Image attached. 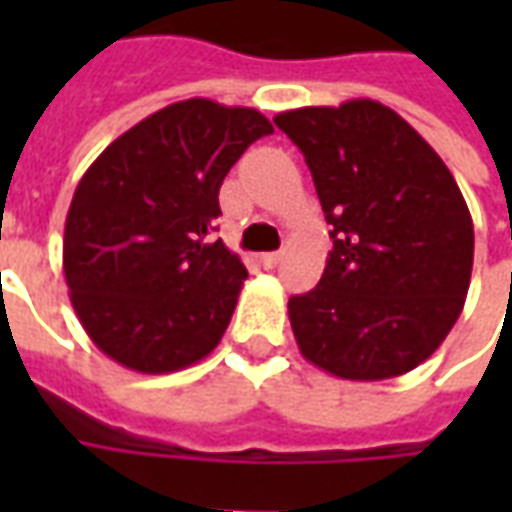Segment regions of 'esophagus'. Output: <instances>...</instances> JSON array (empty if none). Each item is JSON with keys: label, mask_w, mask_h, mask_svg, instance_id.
Instances as JSON below:
<instances>
[{"label": "esophagus", "mask_w": 512, "mask_h": 512, "mask_svg": "<svg viewBox=\"0 0 512 512\" xmlns=\"http://www.w3.org/2000/svg\"><path fill=\"white\" fill-rule=\"evenodd\" d=\"M279 260H282V255H279V252H266V255H260V263H263L266 268L279 266Z\"/></svg>", "instance_id": "obj_1"}]
</instances>
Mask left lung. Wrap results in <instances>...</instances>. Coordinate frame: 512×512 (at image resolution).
Returning <instances> with one entry per match:
<instances>
[{
	"label": "left lung",
	"instance_id": "obj_1",
	"mask_svg": "<svg viewBox=\"0 0 512 512\" xmlns=\"http://www.w3.org/2000/svg\"><path fill=\"white\" fill-rule=\"evenodd\" d=\"M332 224L318 288L288 301L301 356L348 381L422 365L458 321L474 224L439 153L389 106L354 98L274 117Z\"/></svg>",
	"mask_w": 512,
	"mask_h": 512
}]
</instances>
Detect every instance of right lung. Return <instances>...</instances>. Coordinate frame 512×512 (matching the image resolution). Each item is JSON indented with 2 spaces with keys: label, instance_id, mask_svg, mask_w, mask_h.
<instances>
[{
  "label": "right lung",
  "instance_id": "obj_1",
  "mask_svg": "<svg viewBox=\"0 0 512 512\" xmlns=\"http://www.w3.org/2000/svg\"><path fill=\"white\" fill-rule=\"evenodd\" d=\"M268 134L257 109L189 98L128 128L82 175L62 268L84 332L117 365L175 373L219 345L246 268L208 233L224 175Z\"/></svg>",
  "mask_w": 512,
  "mask_h": 512
}]
</instances>
